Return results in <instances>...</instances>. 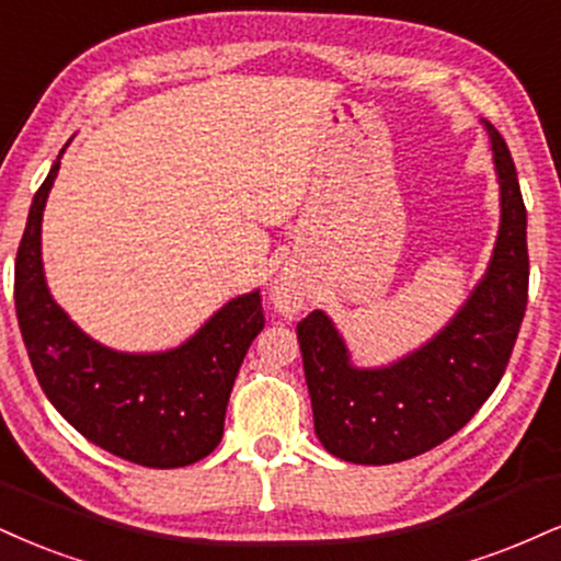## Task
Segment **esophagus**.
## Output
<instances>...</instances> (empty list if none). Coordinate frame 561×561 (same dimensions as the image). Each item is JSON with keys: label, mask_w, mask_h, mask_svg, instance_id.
<instances>
[{"label": "esophagus", "mask_w": 561, "mask_h": 561, "mask_svg": "<svg viewBox=\"0 0 561 561\" xmlns=\"http://www.w3.org/2000/svg\"><path fill=\"white\" fill-rule=\"evenodd\" d=\"M274 302L282 308H300L302 306V289L298 282L293 279H279L272 289Z\"/></svg>", "instance_id": "esophagus-1"}]
</instances>
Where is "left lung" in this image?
<instances>
[{
    "label": "left lung",
    "mask_w": 561,
    "mask_h": 561,
    "mask_svg": "<svg viewBox=\"0 0 561 561\" xmlns=\"http://www.w3.org/2000/svg\"><path fill=\"white\" fill-rule=\"evenodd\" d=\"M502 195L489 268L455 319L415 353L355 368L323 310L298 323L316 436L329 455L389 465L438 447L473 417L502 381L528 306V214L510 148L485 123Z\"/></svg>",
    "instance_id": "8db88e82"
}]
</instances>
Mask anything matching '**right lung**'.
<instances>
[{
  "label": "right lung",
  "mask_w": 561,
  "mask_h": 561,
  "mask_svg": "<svg viewBox=\"0 0 561 561\" xmlns=\"http://www.w3.org/2000/svg\"><path fill=\"white\" fill-rule=\"evenodd\" d=\"M62 151L33 195L15 261V310L33 374L59 415L96 447L144 468L204 460L221 442L234 376L263 329L259 289L229 300L167 353L99 345L54 302L44 276L42 219Z\"/></svg>",
  "instance_id": "add662e5"
}]
</instances>
